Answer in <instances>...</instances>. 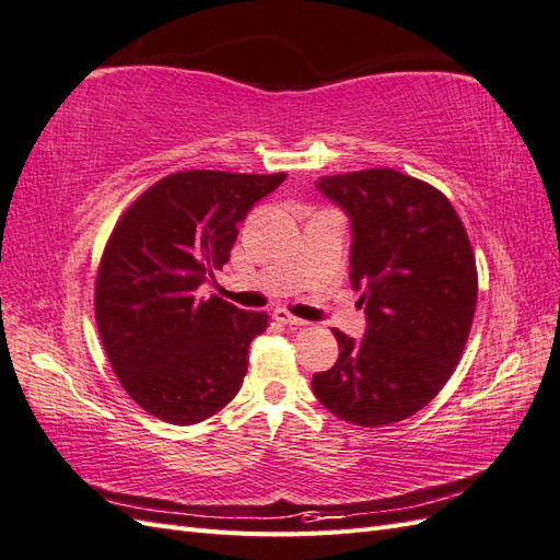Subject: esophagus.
Masks as SVG:
<instances>
[{
    "instance_id": "obj_1",
    "label": "esophagus",
    "mask_w": 560,
    "mask_h": 560,
    "mask_svg": "<svg viewBox=\"0 0 560 560\" xmlns=\"http://www.w3.org/2000/svg\"><path fill=\"white\" fill-rule=\"evenodd\" d=\"M275 319L277 322H281V324H289V327H305V319H301V317H295V315H291V312H285V310H277L275 312Z\"/></svg>"
}]
</instances>
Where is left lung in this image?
<instances>
[{"instance_id":"left-lung-1","label":"left lung","mask_w":560,"mask_h":560,"mask_svg":"<svg viewBox=\"0 0 560 560\" xmlns=\"http://www.w3.org/2000/svg\"><path fill=\"white\" fill-rule=\"evenodd\" d=\"M317 188L353 224L350 283L365 339L334 329L339 360L312 376L336 418L384 427L410 418L451 380L477 307V265L458 212L439 188L396 168L322 176Z\"/></svg>"}]
</instances>
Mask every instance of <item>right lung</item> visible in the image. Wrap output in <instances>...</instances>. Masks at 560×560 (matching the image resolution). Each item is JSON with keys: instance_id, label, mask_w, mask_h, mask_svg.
<instances>
[{"instance_id": "1", "label": "right lung", "mask_w": 560, "mask_h": 560, "mask_svg": "<svg viewBox=\"0 0 560 560\" xmlns=\"http://www.w3.org/2000/svg\"><path fill=\"white\" fill-rule=\"evenodd\" d=\"M285 174L190 168L126 207L104 245L95 322L126 394L152 418L195 424L233 400L267 312L238 310L200 285L229 262L238 221Z\"/></svg>"}]
</instances>
